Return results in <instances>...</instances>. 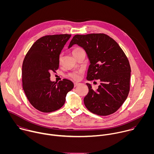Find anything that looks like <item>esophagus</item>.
<instances>
[{"instance_id":"obj_1","label":"esophagus","mask_w":154,"mask_h":154,"mask_svg":"<svg viewBox=\"0 0 154 154\" xmlns=\"http://www.w3.org/2000/svg\"><path fill=\"white\" fill-rule=\"evenodd\" d=\"M80 84V83H78V82H75V83H74V87H76V86H79Z\"/></svg>"}]
</instances>
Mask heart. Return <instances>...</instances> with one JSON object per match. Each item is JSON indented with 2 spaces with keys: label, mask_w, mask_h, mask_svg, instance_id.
Masks as SVG:
<instances>
[{
  "label": "heart",
  "mask_w": 154,
  "mask_h": 154,
  "mask_svg": "<svg viewBox=\"0 0 154 154\" xmlns=\"http://www.w3.org/2000/svg\"><path fill=\"white\" fill-rule=\"evenodd\" d=\"M82 51H83V50L82 48H75L72 51V54L74 55L75 54H76V53H77L79 52ZM61 59H62V55L60 54L59 55V58H58L59 62H60L61 61ZM82 73H83V70L80 69V70H78V71H74V72H72L69 73L68 76L71 79H73L74 80H79L80 79V75H81V74Z\"/></svg>",
  "instance_id": "1"
}]
</instances>
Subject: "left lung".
<instances>
[{
    "label": "left lung",
    "instance_id": "obj_1",
    "mask_svg": "<svg viewBox=\"0 0 154 154\" xmlns=\"http://www.w3.org/2000/svg\"><path fill=\"white\" fill-rule=\"evenodd\" d=\"M78 45L86 51L90 61L87 80H98L100 85L84 98L85 106L91 113L107 116L116 112L126 100L130 91V66L118 44L104 33L75 35L68 48Z\"/></svg>",
    "mask_w": 154,
    "mask_h": 154
}]
</instances>
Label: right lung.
<instances>
[{"label":"right lung","mask_w":154,"mask_h":154,"mask_svg":"<svg viewBox=\"0 0 154 154\" xmlns=\"http://www.w3.org/2000/svg\"><path fill=\"white\" fill-rule=\"evenodd\" d=\"M71 35H46L36 40L27 53L23 64V88L31 105L38 110L50 113L65 103L73 88L68 79L51 82V71L59 67V55Z\"/></svg>","instance_id":"1"}]
</instances>
